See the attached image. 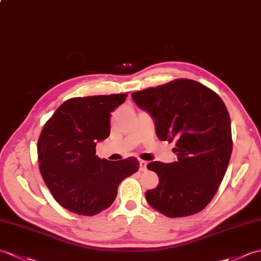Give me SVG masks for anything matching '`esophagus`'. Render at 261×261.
<instances>
[{"label": "esophagus", "mask_w": 261, "mask_h": 261, "mask_svg": "<svg viewBox=\"0 0 261 261\" xmlns=\"http://www.w3.org/2000/svg\"><path fill=\"white\" fill-rule=\"evenodd\" d=\"M139 163H140V171H145V170H147V165H148L147 161L140 160V161H139Z\"/></svg>", "instance_id": "1"}]
</instances>
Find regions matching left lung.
I'll return each instance as SVG.
<instances>
[{"instance_id":"obj_1","label":"left lung","mask_w":261,"mask_h":261,"mask_svg":"<svg viewBox=\"0 0 261 261\" xmlns=\"http://www.w3.org/2000/svg\"><path fill=\"white\" fill-rule=\"evenodd\" d=\"M154 120L161 141L175 142L177 160L150 162L159 185L145 192L162 215L179 218L205 208L219 188L231 156V122L220 96L188 79L131 94Z\"/></svg>"}]
</instances>
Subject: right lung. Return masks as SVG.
<instances>
[{"label":"right lung","mask_w":261,"mask_h":261,"mask_svg":"<svg viewBox=\"0 0 261 261\" xmlns=\"http://www.w3.org/2000/svg\"><path fill=\"white\" fill-rule=\"evenodd\" d=\"M125 93L74 98L60 106L38 141L40 171L54 199L76 215L94 216L110 207L121 181L139 170V161L95 155L110 135L111 112Z\"/></svg>","instance_id":"1"}]
</instances>
